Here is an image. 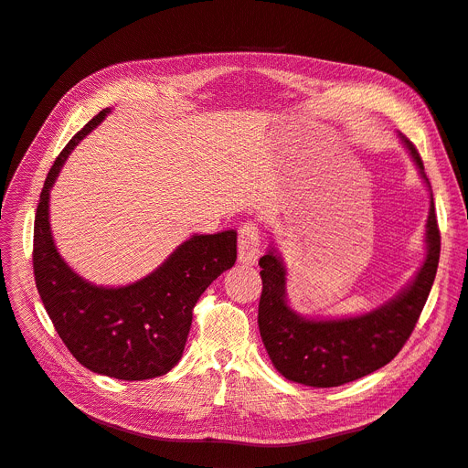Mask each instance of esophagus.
<instances>
[{
  "label": "esophagus",
  "instance_id": "34e87169",
  "mask_svg": "<svg viewBox=\"0 0 468 468\" xmlns=\"http://www.w3.org/2000/svg\"><path fill=\"white\" fill-rule=\"evenodd\" d=\"M260 258V231L258 226L249 221L239 229V261L254 265Z\"/></svg>",
  "mask_w": 468,
  "mask_h": 468
}]
</instances>
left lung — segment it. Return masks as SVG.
Segmentation results:
<instances>
[{
	"mask_svg": "<svg viewBox=\"0 0 468 468\" xmlns=\"http://www.w3.org/2000/svg\"><path fill=\"white\" fill-rule=\"evenodd\" d=\"M399 136L429 186L415 145L406 136ZM425 242L427 258L399 296L370 313L328 321L303 318L288 305L286 267L277 250L269 249L260 258L263 290L258 326L267 355L279 374L309 387H339L379 370L395 358L411 335L436 277L440 231L432 195Z\"/></svg>",
	"mask_w": 468,
	"mask_h": 468,
	"instance_id": "left-lung-1",
	"label": "left lung"
}]
</instances>
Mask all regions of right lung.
Returning <instances> with one entry per match:
<instances>
[{
  "mask_svg": "<svg viewBox=\"0 0 468 468\" xmlns=\"http://www.w3.org/2000/svg\"><path fill=\"white\" fill-rule=\"evenodd\" d=\"M108 113L110 108L94 115L48 170L34 221V277L48 318L80 364L101 376L142 381L165 376L182 358L197 300L235 265L237 231L193 235L155 271L127 286H96L73 273L53 240L48 193L73 147Z\"/></svg>",
  "mask_w": 468,
  "mask_h": 468,
  "instance_id": "right-lung-1",
  "label": "right lung"
}]
</instances>
